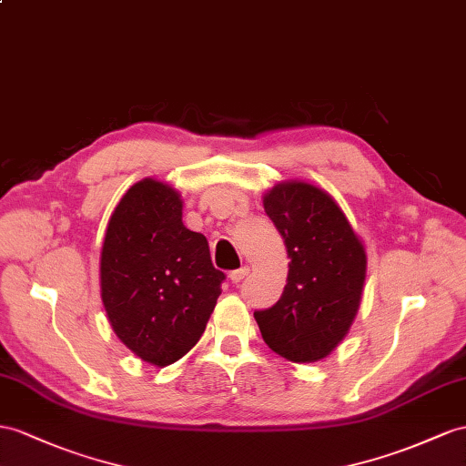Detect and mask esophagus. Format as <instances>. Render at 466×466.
<instances>
[{"mask_svg": "<svg viewBox=\"0 0 466 466\" xmlns=\"http://www.w3.org/2000/svg\"><path fill=\"white\" fill-rule=\"evenodd\" d=\"M248 271H249L248 266H242V268H238V269H232L228 278H230L232 283H240L248 276Z\"/></svg>", "mask_w": 466, "mask_h": 466, "instance_id": "1", "label": "esophagus"}]
</instances>
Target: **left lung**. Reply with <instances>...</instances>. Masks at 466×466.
<instances>
[{"label": "left lung", "instance_id": "8db88e82", "mask_svg": "<svg viewBox=\"0 0 466 466\" xmlns=\"http://www.w3.org/2000/svg\"><path fill=\"white\" fill-rule=\"evenodd\" d=\"M264 208L291 261L279 301L254 311L261 339L291 362L320 360L347 335L360 305L364 246L337 202L313 185H278Z\"/></svg>", "mask_w": 466, "mask_h": 466}]
</instances>
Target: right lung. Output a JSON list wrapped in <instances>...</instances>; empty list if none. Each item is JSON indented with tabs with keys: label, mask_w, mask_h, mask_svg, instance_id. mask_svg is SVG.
I'll return each instance as SVG.
<instances>
[{
	"label": "right lung",
	"mask_w": 466,
	"mask_h": 466,
	"mask_svg": "<svg viewBox=\"0 0 466 466\" xmlns=\"http://www.w3.org/2000/svg\"><path fill=\"white\" fill-rule=\"evenodd\" d=\"M207 238L183 224L181 198L146 178L119 200L106 230L100 281L112 329L141 360L169 366L195 347L220 295Z\"/></svg>",
	"instance_id": "obj_1"
}]
</instances>
